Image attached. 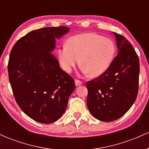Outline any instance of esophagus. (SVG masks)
<instances>
[{"label":"esophagus","instance_id":"obj_1","mask_svg":"<svg viewBox=\"0 0 149 149\" xmlns=\"http://www.w3.org/2000/svg\"><path fill=\"white\" fill-rule=\"evenodd\" d=\"M75 83H76V86H80V85H81L82 84H83V82H82L81 80L77 79L75 80Z\"/></svg>","mask_w":149,"mask_h":149}]
</instances>
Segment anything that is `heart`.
<instances>
[{"label": "heart", "mask_w": 149, "mask_h": 149, "mask_svg": "<svg viewBox=\"0 0 149 149\" xmlns=\"http://www.w3.org/2000/svg\"><path fill=\"white\" fill-rule=\"evenodd\" d=\"M115 52L116 46L111 39L97 33H86L69 38L67 45L59 49L58 57L62 68L67 72H71L80 59L83 71L95 77L109 69Z\"/></svg>", "instance_id": "heart-1"}]
</instances>
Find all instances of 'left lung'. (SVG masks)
Wrapping results in <instances>:
<instances>
[{"label":"left lung","mask_w":149,"mask_h":149,"mask_svg":"<svg viewBox=\"0 0 149 149\" xmlns=\"http://www.w3.org/2000/svg\"><path fill=\"white\" fill-rule=\"evenodd\" d=\"M118 54L105 72L88 81L87 104L95 118L104 122L124 116L134 103L139 90V60L129 40L117 33Z\"/></svg>","instance_id":"1"}]
</instances>
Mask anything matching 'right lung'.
<instances>
[{
	"mask_svg": "<svg viewBox=\"0 0 149 149\" xmlns=\"http://www.w3.org/2000/svg\"><path fill=\"white\" fill-rule=\"evenodd\" d=\"M69 30L64 26L33 30L19 39L10 52L8 76L16 102L41 123H52L64 114L76 87L52 53L54 38Z\"/></svg>",
	"mask_w": 149,
	"mask_h": 149,
	"instance_id": "add662e5",
	"label": "right lung"
}]
</instances>
